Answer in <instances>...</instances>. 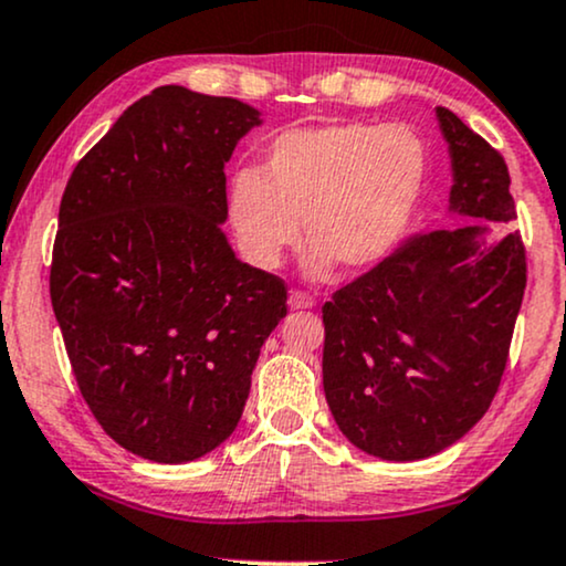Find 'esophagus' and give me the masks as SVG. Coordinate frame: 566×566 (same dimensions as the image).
I'll return each mask as SVG.
<instances>
[{"label":"esophagus","mask_w":566,"mask_h":566,"mask_svg":"<svg viewBox=\"0 0 566 566\" xmlns=\"http://www.w3.org/2000/svg\"><path fill=\"white\" fill-rule=\"evenodd\" d=\"M289 306L291 310H310V306H315V298L312 294H306L302 289H294L289 296Z\"/></svg>","instance_id":"esophagus-1"}]
</instances>
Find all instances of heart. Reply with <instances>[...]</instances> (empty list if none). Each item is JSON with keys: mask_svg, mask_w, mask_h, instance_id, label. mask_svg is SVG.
Here are the masks:
<instances>
[{"mask_svg": "<svg viewBox=\"0 0 566 566\" xmlns=\"http://www.w3.org/2000/svg\"><path fill=\"white\" fill-rule=\"evenodd\" d=\"M430 176L428 144L409 125L344 120L285 130L264 149L262 170H239L228 222L243 256L272 270L298 241L306 270L365 272L407 239Z\"/></svg>", "mask_w": 566, "mask_h": 566, "instance_id": "b5f03b06", "label": "heart"}]
</instances>
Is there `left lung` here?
Masks as SVG:
<instances>
[{"mask_svg":"<svg viewBox=\"0 0 566 566\" xmlns=\"http://www.w3.org/2000/svg\"><path fill=\"white\" fill-rule=\"evenodd\" d=\"M451 149V209L514 220L506 163L438 107ZM480 228L411 233L323 306L325 399L357 449L415 462L449 449L496 399L527 285L520 233L478 247Z\"/></svg>","mask_w":566,"mask_h":566,"instance_id":"8db88e82","label":"left lung"}]
</instances>
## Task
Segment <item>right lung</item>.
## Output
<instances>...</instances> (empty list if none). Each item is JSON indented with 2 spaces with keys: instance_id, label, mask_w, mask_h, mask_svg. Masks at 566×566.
<instances>
[{
  "instance_id": "right-lung-1",
  "label": "right lung",
  "mask_w": 566,
  "mask_h": 566,
  "mask_svg": "<svg viewBox=\"0 0 566 566\" xmlns=\"http://www.w3.org/2000/svg\"><path fill=\"white\" fill-rule=\"evenodd\" d=\"M260 123L230 96L159 86L75 165L49 294L83 401L136 457L191 462L241 420L285 281L228 247L226 163Z\"/></svg>"
}]
</instances>
